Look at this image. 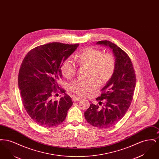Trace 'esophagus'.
I'll return each instance as SVG.
<instances>
[{
    "label": "esophagus",
    "instance_id": "1",
    "mask_svg": "<svg viewBox=\"0 0 159 159\" xmlns=\"http://www.w3.org/2000/svg\"><path fill=\"white\" fill-rule=\"evenodd\" d=\"M81 99L82 98H80V97H74L73 98V101H75V102H76V101H80Z\"/></svg>",
    "mask_w": 159,
    "mask_h": 159
}]
</instances>
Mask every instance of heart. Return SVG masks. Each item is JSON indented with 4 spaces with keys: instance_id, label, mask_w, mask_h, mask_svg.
Masks as SVG:
<instances>
[{
    "instance_id": "b5f03b06",
    "label": "heart",
    "mask_w": 159,
    "mask_h": 159,
    "mask_svg": "<svg viewBox=\"0 0 159 159\" xmlns=\"http://www.w3.org/2000/svg\"><path fill=\"white\" fill-rule=\"evenodd\" d=\"M78 64L89 66V76H94L99 83H107L111 77L115 69V58L110 53H104L95 48H87L80 51L75 58ZM76 63L71 57L64 61L61 70L62 75L71 79L76 75ZM92 77L88 80L78 79L70 84V90L76 94L85 95L88 92L95 89L98 83Z\"/></svg>"
}]
</instances>
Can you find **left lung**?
<instances>
[{
  "instance_id": "1",
  "label": "left lung",
  "mask_w": 159,
  "mask_h": 159,
  "mask_svg": "<svg viewBox=\"0 0 159 159\" xmlns=\"http://www.w3.org/2000/svg\"><path fill=\"white\" fill-rule=\"evenodd\" d=\"M97 44L112 49L115 58L113 74L104 91L97 98L99 105L91 103L84 112V117L91 125L99 129L108 128L116 125L125 115L132 102L136 85V76L128 54L119 46L108 40ZM101 100L104 102L102 106Z\"/></svg>"
}]
</instances>
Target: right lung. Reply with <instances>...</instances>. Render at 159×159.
Masks as SVG:
<instances>
[{"label":"right lung","instance_id":"obj_1","mask_svg":"<svg viewBox=\"0 0 159 159\" xmlns=\"http://www.w3.org/2000/svg\"><path fill=\"white\" fill-rule=\"evenodd\" d=\"M79 44L52 42L31 49L24 58L19 70L18 87L27 113L40 126L52 128L66 118L73 105L71 97L61 89L64 97L53 99L58 92L62 77L61 67Z\"/></svg>","mask_w":159,"mask_h":159}]
</instances>
